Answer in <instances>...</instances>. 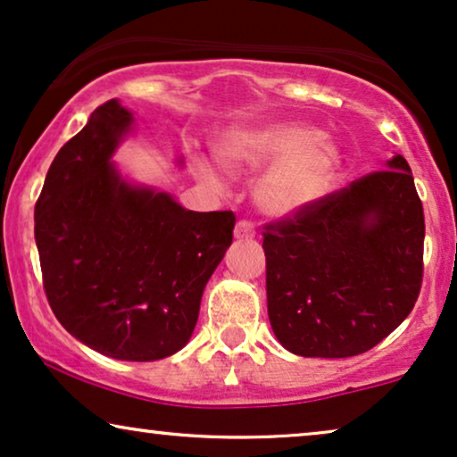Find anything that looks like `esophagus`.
Masks as SVG:
<instances>
[{
	"label": "esophagus",
	"instance_id": "esophagus-1",
	"mask_svg": "<svg viewBox=\"0 0 457 457\" xmlns=\"http://www.w3.org/2000/svg\"><path fill=\"white\" fill-rule=\"evenodd\" d=\"M234 236L238 240H251V238H254V236H257V229H254V225L251 221H246V219H240V221L236 223Z\"/></svg>",
	"mask_w": 457,
	"mask_h": 457
}]
</instances>
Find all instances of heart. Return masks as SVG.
I'll return each mask as SVG.
<instances>
[{
	"instance_id": "1",
	"label": "heart",
	"mask_w": 457,
	"mask_h": 457,
	"mask_svg": "<svg viewBox=\"0 0 457 457\" xmlns=\"http://www.w3.org/2000/svg\"><path fill=\"white\" fill-rule=\"evenodd\" d=\"M219 156L232 169L265 167L257 184V203L271 215H292L324 196L338 169V150L312 127L301 123H270L229 133L219 144ZM204 179L215 181L209 167H200Z\"/></svg>"
}]
</instances>
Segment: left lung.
Segmentation results:
<instances>
[{
	"mask_svg": "<svg viewBox=\"0 0 457 457\" xmlns=\"http://www.w3.org/2000/svg\"><path fill=\"white\" fill-rule=\"evenodd\" d=\"M267 313L303 357H353L386 338L416 305L424 211L401 154L386 169L263 228Z\"/></svg>",
	"mask_w": 457,
	"mask_h": 457,
	"instance_id": "obj_1",
	"label": "left lung"
}]
</instances>
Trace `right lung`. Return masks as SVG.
Segmentation results:
<instances>
[{
	"label": "right lung",
	"instance_id": "obj_1",
	"mask_svg": "<svg viewBox=\"0 0 457 457\" xmlns=\"http://www.w3.org/2000/svg\"><path fill=\"white\" fill-rule=\"evenodd\" d=\"M131 120L108 100L60 148L35 204V242L60 324L102 355L154 361L190 340L236 215L125 184L111 156Z\"/></svg>",
	"mask_w": 457,
	"mask_h": 457
}]
</instances>
